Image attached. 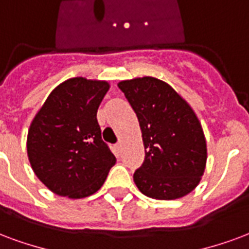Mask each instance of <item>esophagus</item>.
Listing matches in <instances>:
<instances>
[{"instance_id":"esophagus-1","label":"esophagus","mask_w":249,"mask_h":249,"mask_svg":"<svg viewBox=\"0 0 249 249\" xmlns=\"http://www.w3.org/2000/svg\"><path fill=\"white\" fill-rule=\"evenodd\" d=\"M116 150H117V153H120L121 150H123V143L119 142L117 145H116Z\"/></svg>"}]
</instances>
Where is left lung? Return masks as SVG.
<instances>
[{"instance_id": "obj_1", "label": "left lung", "mask_w": 249, "mask_h": 249, "mask_svg": "<svg viewBox=\"0 0 249 249\" xmlns=\"http://www.w3.org/2000/svg\"><path fill=\"white\" fill-rule=\"evenodd\" d=\"M137 115L145 161L133 176L139 190L158 200L179 199L199 185L207 143L198 116L183 97L157 78L119 82Z\"/></svg>"}]
</instances>
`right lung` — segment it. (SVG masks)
Here are the masks:
<instances>
[{
	"instance_id": "right-lung-1",
	"label": "right lung",
	"mask_w": 249,
	"mask_h": 249,
	"mask_svg": "<svg viewBox=\"0 0 249 249\" xmlns=\"http://www.w3.org/2000/svg\"><path fill=\"white\" fill-rule=\"evenodd\" d=\"M109 87L106 80L68 79L51 91L31 121L26 141L31 169L59 196L95 194L116 163L96 119Z\"/></svg>"
}]
</instances>
